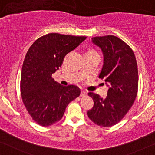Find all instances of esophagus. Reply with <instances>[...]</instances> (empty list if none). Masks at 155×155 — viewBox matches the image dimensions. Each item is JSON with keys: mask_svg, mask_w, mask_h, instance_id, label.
Listing matches in <instances>:
<instances>
[{"mask_svg": "<svg viewBox=\"0 0 155 155\" xmlns=\"http://www.w3.org/2000/svg\"><path fill=\"white\" fill-rule=\"evenodd\" d=\"M86 95H87V93L86 92V91H82L81 92V97H85V96H86Z\"/></svg>", "mask_w": 155, "mask_h": 155, "instance_id": "esophagus-1", "label": "esophagus"}]
</instances>
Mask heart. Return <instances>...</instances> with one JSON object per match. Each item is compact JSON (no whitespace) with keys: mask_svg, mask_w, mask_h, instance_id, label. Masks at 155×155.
Masks as SVG:
<instances>
[{"mask_svg":"<svg viewBox=\"0 0 155 155\" xmlns=\"http://www.w3.org/2000/svg\"><path fill=\"white\" fill-rule=\"evenodd\" d=\"M88 52H95V51H89Z\"/></svg>","mask_w":155,"mask_h":155,"instance_id":"obj_1","label":"heart"}]
</instances>
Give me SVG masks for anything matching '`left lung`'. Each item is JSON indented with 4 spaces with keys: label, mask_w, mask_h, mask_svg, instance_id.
Returning a JSON list of instances; mask_svg holds the SVG:
<instances>
[{
    "label": "left lung",
    "mask_w": 155,
    "mask_h": 155,
    "mask_svg": "<svg viewBox=\"0 0 155 155\" xmlns=\"http://www.w3.org/2000/svg\"><path fill=\"white\" fill-rule=\"evenodd\" d=\"M104 56L99 78L110 86L104 98L88 93L94 105L88 112V118L102 127L114 126L125 117L136 98L138 88V71L136 56L128 44L118 37L108 35L92 38Z\"/></svg>",
    "instance_id": "obj_1"
}]
</instances>
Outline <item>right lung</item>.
I'll return each mask as SVG.
<instances>
[{
  "label": "right lung",
  "mask_w": 155,
  "mask_h": 155,
  "mask_svg": "<svg viewBox=\"0 0 155 155\" xmlns=\"http://www.w3.org/2000/svg\"><path fill=\"white\" fill-rule=\"evenodd\" d=\"M86 38L50 33L38 38L28 50L21 68V95L26 110L40 126L60 121L68 104L80 95L77 86H63L52 74L61 67L64 56Z\"/></svg>",
  "instance_id": "1"
}]
</instances>
